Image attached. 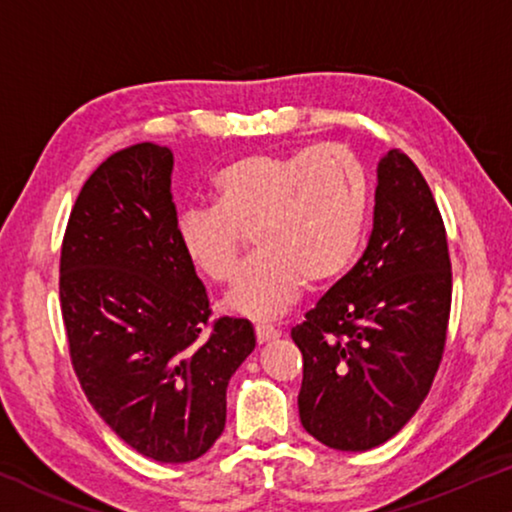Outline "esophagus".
Segmentation results:
<instances>
[{
	"label": "esophagus",
	"instance_id": "esophagus-1",
	"mask_svg": "<svg viewBox=\"0 0 512 512\" xmlns=\"http://www.w3.org/2000/svg\"><path fill=\"white\" fill-rule=\"evenodd\" d=\"M255 336H257V343L264 345V343H269V341H276V338L280 336V331L273 329V327H257L255 329Z\"/></svg>",
	"mask_w": 512,
	"mask_h": 512
}]
</instances>
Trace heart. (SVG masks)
Wrapping results in <instances>:
<instances>
[{
    "label": "heart",
    "instance_id": "b5f03b06",
    "mask_svg": "<svg viewBox=\"0 0 512 512\" xmlns=\"http://www.w3.org/2000/svg\"><path fill=\"white\" fill-rule=\"evenodd\" d=\"M213 197L215 206L178 215V246L194 271L227 283L246 234L255 232L262 255L239 271L225 308L271 322L306 285L334 283L355 262L369 215V176L338 143L250 153L215 174Z\"/></svg>",
    "mask_w": 512,
    "mask_h": 512
}]
</instances>
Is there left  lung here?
Returning <instances> with one entry per match:
<instances>
[{
	"label": "left lung",
	"mask_w": 512,
	"mask_h": 512,
	"mask_svg": "<svg viewBox=\"0 0 512 512\" xmlns=\"http://www.w3.org/2000/svg\"><path fill=\"white\" fill-rule=\"evenodd\" d=\"M452 271L443 218L401 150L378 162L373 232L350 273L292 329L299 417L327 448H378L417 413L441 364Z\"/></svg>",
	"instance_id": "left-lung-1"
}]
</instances>
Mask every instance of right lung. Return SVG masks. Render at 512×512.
I'll list each match as a JSON object with an SVG mask.
<instances>
[{
    "label": "right lung",
    "mask_w": 512,
    "mask_h": 512,
    "mask_svg": "<svg viewBox=\"0 0 512 512\" xmlns=\"http://www.w3.org/2000/svg\"><path fill=\"white\" fill-rule=\"evenodd\" d=\"M174 153L136 143L97 167L69 215L60 304L71 364L102 420L143 457L185 464L227 420V385L250 352L248 320L211 325L176 241Z\"/></svg>",
    "instance_id": "add662e5"
}]
</instances>
